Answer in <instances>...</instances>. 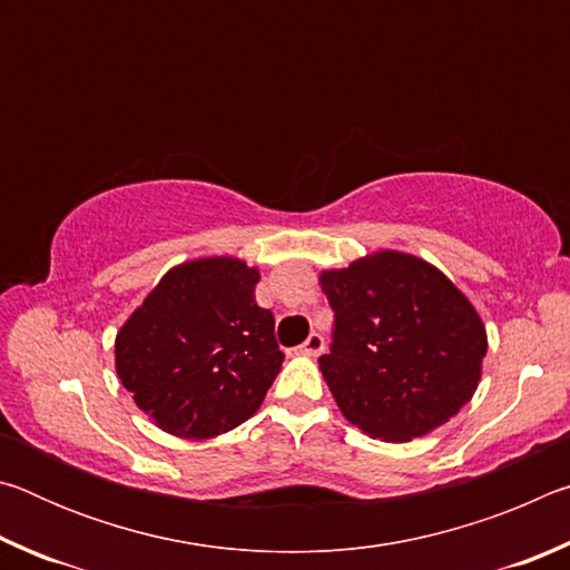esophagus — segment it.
Instances as JSON below:
<instances>
[{
    "mask_svg": "<svg viewBox=\"0 0 570 570\" xmlns=\"http://www.w3.org/2000/svg\"><path fill=\"white\" fill-rule=\"evenodd\" d=\"M324 336L322 334H308V340L302 344V346H298V354H308V356H320L322 352H324Z\"/></svg>",
    "mask_w": 570,
    "mask_h": 570,
    "instance_id": "1",
    "label": "esophagus"
}]
</instances>
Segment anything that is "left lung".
Masks as SVG:
<instances>
[{
  "label": "left lung",
  "instance_id": "8db88e82",
  "mask_svg": "<svg viewBox=\"0 0 570 570\" xmlns=\"http://www.w3.org/2000/svg\"><path fill=\"white\" fill-rule=\"evenodd\" d=\"M334 340L320 366L346 420L407 442L455 417L478 390L488 336L450 278L400 250L322 274Z\"/></svg>",
  "mask_w": 570,
  "mask_h": 570
}]
</instances>
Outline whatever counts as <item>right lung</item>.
<instances>
[{
	"mask_svg": "<svg viewBox=\"0 0 570 570\" xmlns=\"http://www.w3.org/2000/svg\"><path fill=\"white\" fill-rule=\"evenodd\" d=\"M256 284L238 258L180 264L118 332V377L160 430L206 440L262 407L284 354Z\"/></svg>",
	"mask_w": 570,
	"mask_h": 570,
	"instance_id": "1",
	"label": "right lung"
}]
</instances>
